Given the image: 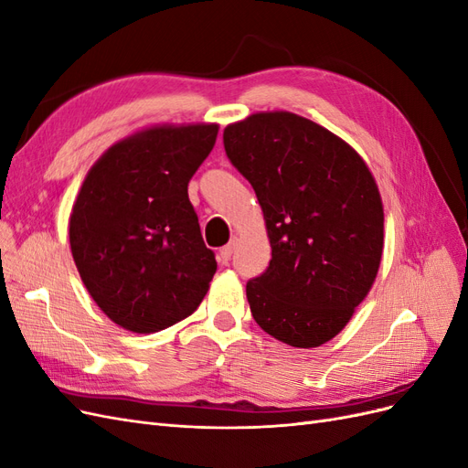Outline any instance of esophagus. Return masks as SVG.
I'll return each instance as SVG.
<instances>
[{"label": "esophagus", "mask_w": 468, "mask_h": 468, "mask_svg": "<svg viewBox=\"0 0 468 468\" xmlns=\"http://www.w3.org/2000/svg\"><path fill=\"white\" fill-rule=\"evenodd\" d=\"M232 253H234V244H229V246L220 248V261L222 263H229L230 258H232Z\"/></svg>", "instance_id": "esophagus-1"}]
</instances>
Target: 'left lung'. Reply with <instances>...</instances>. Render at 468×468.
<instances>
[{
	"label": "left lung",
	"mask_w": 468,
	"mask_h": 468,
	"mask_svg": "<svg viewBox=\"0 0 468 468\" xmlns=\"http://www.w3.org/2000/svg\"><path fill=\"white\" fill-rule=\"evenodd\" d=\"M224 150L258 195L271 244L246 296L260 328L292 347L330 342L369 294L385 248L377 181L346 140L289 111L224 129Z\"/></svg>",
	"instance_id": "1"
}]
</instances>
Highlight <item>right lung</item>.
Returning <instances> with one entry per match:
<instances>
[{"mask_svg":"<svg viewBox=\"0 0 468 468\" xmlns=\"http://www.w3.org/2000/svg\"><path fill=\"white\" fill-rule=\"evenodd\" d=\"M217 134V122L148 126L109 146L81 183L72 258L95 304L124 330H165L205 299L217 260L187 186Z\"/></svg>","mask_w":468,"mask_h":468,"instance_id":"obj_1","label":"right lung"}]
</instances>
